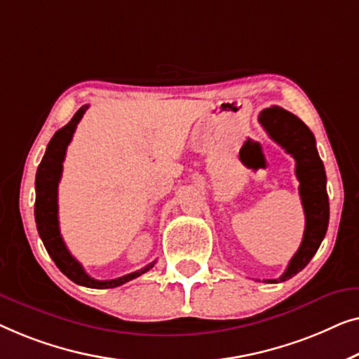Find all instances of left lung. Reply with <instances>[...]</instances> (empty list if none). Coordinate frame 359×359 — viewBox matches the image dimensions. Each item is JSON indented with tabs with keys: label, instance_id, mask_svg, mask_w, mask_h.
<instances>
[{
	"label": "left lung",
	"instance_id": "1",
	"mask_svg": "<svg viewBox=\"0 0 359 359\" xmlns=\"http://www.w3.org/2000/svg\"><path fill=\"white\" fill-rule=\"evenodd\" d=\"M259 122L281 148L286 149L296 161V177L299 180V195L306 215L304 236L299 249L292 257L285 273L278 280L266 283H281L294 276L309 264L316 255L327 228H329V195L324 163L316 148V138L307 125L294 114L281 107L262 110Z\"/></svg>",
	"mask_w": 359,
	"mask_h": 359
}]
</instances>
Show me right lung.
<instances>
[{"mask_svg": "<svg viewBox=\"0 0 359 359\" xmlns=\"http://www.w3.org/2000/svg\"><path fill=\"white\" fill-rule=\"evenodd\" d=\"M89 105H83L74 117L60 128L53 138L50 140L45 151L42 163L39 164L37 175H35V223H37V231L40 239H42L45 249H47L48 255L52 257L55 265L58 266L63 275H67L69 280L76 283V285L86 286V287H95V290H107V287H117L123 283H127L133 278H138L140 275L146 273L151 270L156 264L151 262L144 269L133 273H128L125 276L115 280H94L86 273L83 265L69 254V250L65 245L63 237L60 234V223H58V184L62 179L63 170V161L65 154H67V148L69 141L73 138L74 130L79 120L83 118L86 110Z\"/></svg>", "mask_w": 359, "mask_h": 359, "instance_id": "add662e5", "label": "right lung"}]
</instances>
